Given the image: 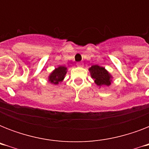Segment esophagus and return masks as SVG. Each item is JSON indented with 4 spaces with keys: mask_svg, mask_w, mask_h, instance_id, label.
Here are the masks:
<instances>
[{
    "mask_svg": "<svg viewBox=\"0 0 149 149\" xmlns=\"http://www.w3.org/2000/svg\"><path fill=\"white\" fill-rule=\"evenodd\" d=\"M77 66H80V67H82V66H84V64L82 63H77Z\"/></svg>",
    "mask_w": 149,
    "mask_h": 149,
    "instance_id": "obj_1",
    "label": "esophagus"
}]
</instances>
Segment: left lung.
Masks as SVG:
<instances>
[{"instance_id": "8db88e82", "label": "left lung", "mask_w": 149, "mask_h": 149, "mask_svg": "<svg viewBox=\"0 0 149 149\" xmlns=\"http://www.w3.org/2000/svg\"><path fill=\"white\" fill-rule=\"evenodd\" d=\"M92 79L99 87L102 86H109L112 83L113 77L104 67L98 65H93L89 68Z\"/></svg>"}]
</instances>
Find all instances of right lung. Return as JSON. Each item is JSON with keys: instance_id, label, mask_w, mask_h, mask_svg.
Returning <instances> with one entry per match:
<instances>
[{"instance_id": "1", "label": "right lung", "mask_w": 149, "mask_h": 149, "mask_svg": "<svg viewBox=\"0 0 149 149\" xmlns=\"http://www.w3.org/2000/svg\"><path fill=\"white\" fill-rule=\"evenodd\" d=\"M67 72V67L59 65L58 67L56 68L49 74L48 79L52 84L58 85L59 83L63 81L65 76Z\"/></svg>"}]
</instances>
